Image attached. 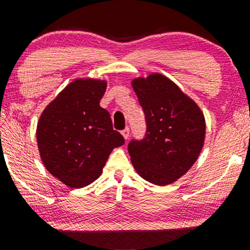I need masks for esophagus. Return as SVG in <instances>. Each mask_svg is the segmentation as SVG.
<instances>
[{
    "label": "esophagus",
    "mask_w": 250,
    "mask_h": 250,
    "mask_svg": "<svg viewBox=\"0 0 250 250\" xmlns=\"http://www.w3.org/2000/svg\"><path fill=\"white\" fill-rule=\"evenodd\" d=\"M122 135L124 136L125 139H128V137H130V128H128V127L124 128V130L122 131Z\"/></svg>",
    "instance_id": "obj_1"
}]
</instances>
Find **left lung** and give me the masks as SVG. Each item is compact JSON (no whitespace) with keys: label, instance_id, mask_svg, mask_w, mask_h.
<instances>
[{"label":"left lung","instance_id":"1","mask_svg":"<svg viewBox=\"0 0 250 250\" xmlns=\"http://www.w3.org/2000/svg\"><path fill=\"white\" fill-rule=\"evenodd\" d=\"M146 115V133L131 139L128 154L146 181L165 186L184 175L199 156L205 119L199 107L160 74L132 82Z\"/></svg>","mask_w":250,"mask_h":250}]
</instances>
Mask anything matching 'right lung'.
Masks as SVG:
<instances>
[{"label": "right lung", "mask_w": 250, "mask_h": 250, "mask_svg": "<svg viewBox=\"0 0 250 250\" xmlns=\"http://www.w3.org/2000/svg\"><path fill=\"white\" fill-rule=\"evenodd\" d=\"M106 82L76 80L45 108L37 127L44 166L66 186L82 188L95 181L114 147L125 143L100 106Z\"/></svg>", "instance_id": "obj_1"}]
</instances>
